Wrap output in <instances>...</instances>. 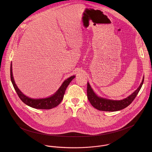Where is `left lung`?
Listing matches in <instances>:
<instances>
[{"instance_id": "left-lung-1", "label": "left lung", "mask_w": 152, "mask_h": 152, "mask_svg": "<svg viewBox=\"0 0 152 152\" xmlns=\"http://www.w3.org/2000/svg\"><path fill=\"white\" fill-rule=\"evenodd\" d=\"M144 77L140 85L131 95L126 98L122 100H112L107 98H104L98 96L94 91L92 88L90 86L89 83H87V97L91 104L95 108L108 112H115L120 110L121 109L126 108L129 106L132 101L134 99L136 95L139 93L140 88L143 84Z\"/></svg>"}]
</instances>
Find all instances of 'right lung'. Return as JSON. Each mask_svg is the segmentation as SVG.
Instances as JSON below:
<instances>
[{
  "instance_id": "add662e5",
  "label": "right lung",
  "mask_w": 152,
  "mask_h": 152,
  "mask_svg": "<svg viewBox=\"0 0 152 152\" xmlns=\"http://www.w3.org/2000/svg\"><path fill=\"white\" fill-rule=\"evenodd\" d=\"M75 75H72L63 82L61 87L58 89L51 96L45 98H39V99H34L29 98L26 96L21 92V91L18 88L16 84H15L13 72H12V65H10V78L13 87L16 91L19 97L22 101L26 104L27 105L35 109H50L53 108L58 106L61 102L63 99L64 95L65 94V90L66 87L68 86L71 81L75 78Z\"/></svg>"
}]
</instances>
